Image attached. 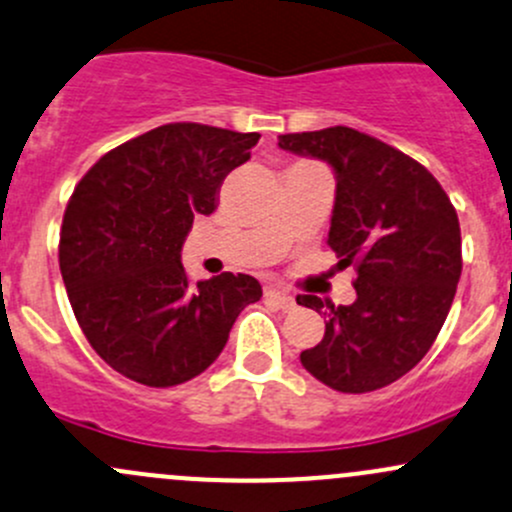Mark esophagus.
<instances>
[{
    "label": "esophagus",
    "mask_w": 512,
    "mask_h": 512,
    "mask_svg": "<svg viewBox=\"0 0 512 512\" xmlns=\"http://www.w3.org/2000/svg\"><path fill=\"white\" fill-rule=\"evenodd\" d=\"M265 297L270 299V301H274V304L279 306V309H292L294 306V297H289L287 292H282V289H277V287H265Z\"/></svg>",
    "instance_id": "1"
}]
</instances>
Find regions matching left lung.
I'll use <instances>...</instances> for the list:
<instances>
[{
  "label": "left lung",
  "instance_id": "left-lung-1",
  "mask_svg": "<svg viewBox=\"0 0 512 512\" xmlns=\"http://www.w3.org/2000/svg\"><path fill=\"white\" fill-rule=\"evenodd\" d=\"M279 149L326 161L336 174L328 245L338 270L355 267V301L314 294L321 343L301 365L338 392H373L410 373L444 326L461 277V230L439 181L400 149L351 127L279 134Z\"/></svg>",
  "mask_w": 512,
  "mask_h": 512
}]
</instances>
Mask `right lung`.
Listing matches in <instances>:
<instances>
[{
	"label": "right lung",
	"instance_id": "right-lung-1",
	"mask_svg": "<svg viewBox=\"0 0 512 512\" xmlns=\"http://www.w3.org/2000/svg\"><path fill=\"white\" fill-rule=\"evenodd\" d=\"M260 134L174 122L100 157L63 215V284L95 353L125 378L171 387L201 375L247 304L250 274L191 284L181 265L196 215L218 208L225 176Z\"/></svg>",
	"mask_w": 512,
	"mask_h": 512
}]
</instances>
